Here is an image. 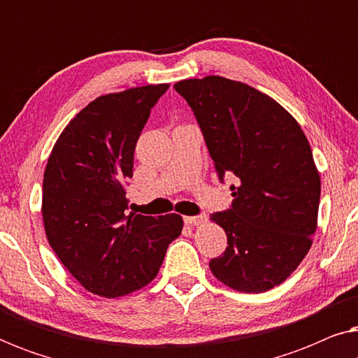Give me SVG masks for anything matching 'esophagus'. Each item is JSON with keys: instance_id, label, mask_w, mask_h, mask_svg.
Here are the masks:
<instances>
[{"instance_id": "esophagus-1", "label": "esophagus", "mask_w": 358, "mask_h": 358, "mask_svg": "<svg viewBox=\"0 0 358 358\" xmlns=\"http://www.w3.org/2000/svg\"><path fill=\"white\" fill-rule=\"evenodd\" d=\"M207 215H197V217H184V222L187 224H192V227H199V224L207 223Z\"/></svg>"}]
</instances>
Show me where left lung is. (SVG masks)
I'll list each match as a JSON object with an SVG mask.
<instances>
[{
  "label": "left lung",
  "instance_id": "1",
  "mask_svg": "<svg viewBox=\"0 0 358 358\" xmlns=\"http://www.w3.org/2000/svg\"><path fill=\"white\" fill-rule=\"evenodd\" d=\"M174 87L192 107L220 178H238L231 208L210 215L228 238L210 271L243 293L280 285L317 228L321 178L306 135L285 107L241 81L212 75Z\"/></svg>",
  "mask_w": 358,
  "mask_h": 358
}]
</instances>
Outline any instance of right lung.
Returning <instances> with one entry per match:
<instances>
[{
  "label": "right lung",
  "instance_id": "add662e5",
  "mask_svg": "<svg viewBox=\"0 0 358 358\" xmlns=\"http://www.w3.org/2000/svg\"><path fill=\"white\" fill-rule=\"evenodd\" d=\"M168 86L96 97L63 129L48 156L41 208L45 236L66 271L94 295L119 298L148 285L182 231L178 213H125L136 141Z\"/></svg>",
  "mask_w": 358,
  "mask_h": 358
}]
</instances>
